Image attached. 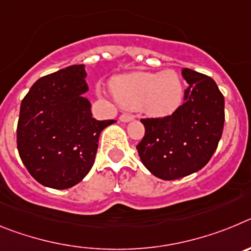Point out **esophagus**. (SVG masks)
<instances>
[{
  "mask_svg": "<svg viewBox=\"0 0 251 251\" xmlns=\"http://www.w3.org/2000/svg\"><path fill=\"white\" fill-rule=\"evenodd\" d=\"M133 119H134V117L130 114H122L121 117H119V121L123 122V123H128V122L133 121Z\"/></svg>",
  "mask_w": 251,
  "mask_h": 251,
  "instance_id": "obj_1",
  "label": "esophagus"
}]
</instances>
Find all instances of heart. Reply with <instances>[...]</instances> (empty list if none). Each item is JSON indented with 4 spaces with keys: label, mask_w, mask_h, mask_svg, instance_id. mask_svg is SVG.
<instances>
[{
    "label": "heart",
    "mask_w": 251,
    "mask_h": 251,
    "mask_svg": "<svg viewBox=\"0 0 251 251\" xmlns=\"http://www.w3.org/2000/svg\"><path fill=\"white\" fill-rule=\"evenodd\" d=\"M110 89L115 100L127 109H139L151 117L174 114L183 101L182 79L175 70L136 72L114 77Z\"/></svg>",
    "instance_id": "1"
}]
</instances>
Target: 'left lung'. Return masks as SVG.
I'll use <instances>...</instances> for the list:
<instances>
[{
    "label": "left lung",
    "mask_w": 251,
    "mask_h": 251,
    "mask_svg": "<svg viewBox=\"0 0 251 251\" xmlns=\"http://www.w3.org/2000/svg\"><path fill=\"white\" fill-rule=\"evenodd\" d=\"M182 76L188 84L185 103L165 118L141 119L146 133L137 151L145 167L161 179H178L200 171L223 134L225 100L216 83L187 68Z\"/></svg>",
    "instance_id": "1"
}]
</instances>
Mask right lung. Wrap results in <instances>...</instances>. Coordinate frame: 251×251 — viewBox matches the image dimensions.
Segmentation results:
<instances>
[{
    "label": "right lung",
    "instance_id": "add662e5",
    "mask_svg": "<svg viewBox=\"0 0 251 251\" xmlns=\"http://www.w3.org/2000/svg\"><path fill=\"white\" fill-rule=\"evenodd\" d=\"M84 68L40 77L21 101L17 150L31 176L46 187L80 182L94 165L101 130L114 123L93 118Z\"/></svg>",
    "mask_w": 251,
    "mask_h": 251
}]
</instances>
